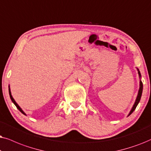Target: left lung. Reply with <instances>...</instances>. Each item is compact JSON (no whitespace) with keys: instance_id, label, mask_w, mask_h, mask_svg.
I'll return each instance as SVG.
<instances>
[{"instance_id":"1","label":"left lung","mask_w":151,"mask_h":151,"mask_svg":"<svg viewBox=\"0 0 151 151\" xmlns=\"http://www.w3.org/2000/svg\"><path fill=\"white\" fill-rule=\"evenodd\" d=\"M137 72H138V74H139V90H138V94H137V98L135 99V101H134V103L133 104V106H132V107L131 108V110H130V111L129 113L128 114V116L130 115L134 110H135V108L137 106L138 104L139 103V101L140 99H141V96H142V91H143V83H142V80H141V73H140L139 70L138 68H137Z\"/></svg>"}]
</instances>
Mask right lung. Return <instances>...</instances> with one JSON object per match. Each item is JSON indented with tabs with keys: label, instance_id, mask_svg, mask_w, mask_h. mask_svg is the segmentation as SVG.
<instances>
[{
	"label": "right lung",
	"instance_id": "add662e5",
	"mask_svg": "<svg viewBox=\"0 0 151 151\" xmlns=\"http://www.w3.org/2000/svg\"><path fill=\"white\" fill-rule=\"evenodd\" d=\"M9 96H10V99H11V100H12V101L14 103V105L17 106V108H18V109H19V110H20V112H21L22 113H23V114H25V115H26V114H25V112L23 111V110H22V108L20 107V106H19V104H18L17 102H16V101L14 100V99L13 98V96H12V93H11V90H10V87H9Z\"/></svg>",
	"mask_w": 151,
	"mask_h": 151
}]
</instances>
